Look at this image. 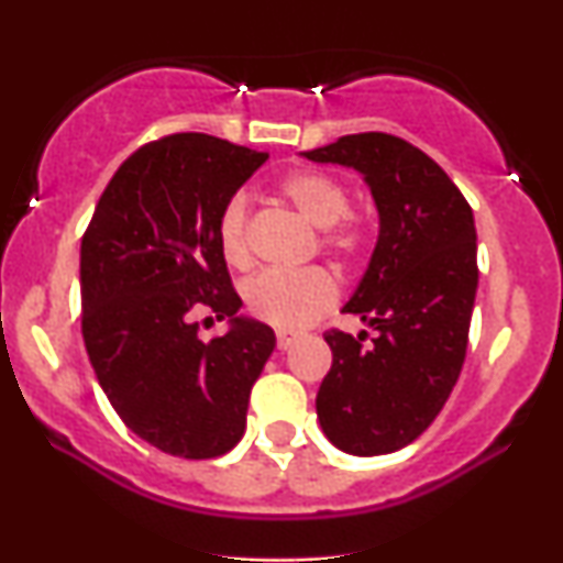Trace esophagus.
Listing matches in <instances>:
<instances>
[{
	"label": "esophagus",
	"instance_id": "34e87169",
	"mask_svg": "<svg viewBox=\"0 0 563 563\" xmlns=\"http://www.w3.org/2000/svg\"><path fill=\"white\" fill-rule=\"evenodd\" d=\"M296 344V333L290 331H277V349H288Z\"/></svg>",
	"mask_w": 563,
	"mask_h": 563
}]
</instances>
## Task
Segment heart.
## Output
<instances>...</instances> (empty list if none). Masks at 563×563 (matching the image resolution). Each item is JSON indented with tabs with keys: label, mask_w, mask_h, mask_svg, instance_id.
<instances>
[{
	"label": "heart",
	"mask_w": 563,
	"mask_h": 563,
	"mask_svg": "<svg viewBox=\"0 0 563 563\" xmlns=\"http://www.w3.org/2000/svg\"><path fill=\"white\" fill-rule=\"evenodd\" d=\"M280 196L294 206L309 224L320 228V249L341 262H354L365 254L371 230L349 211L346 187L331 174L301 169L280 183ZM222 256L232 267H249L254 262V245L249 230V200L232 196L217 222ZM245 309L256 320L299 331L309 322L331 312L339 301V283L325 267H309L301 273L264 269L243 286Z\"/></svg>",
	"instance_id": "heart-1"
}]
</instances>
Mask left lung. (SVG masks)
Segmentation results:
<instances>
[{"label": "left lung", "mask_w": 563, "mask_h": 563, "mask_svg": "<svg viewBox=\"0 0 563 563\" xmlns=\"http://www.w3.org/2000/svg\"><path fill=\"white\" fill-rule=\"evenodd\" d=\"M303 156L363 172L380 217L371 267L344 307L376 335L325 333L333 365L318 391L320 426L352 455L402 450L434 423L466 363L474 214L442 166L394 134H346Z\"/></svg>", "instance_id": "left-lung-1"}]
</instances>
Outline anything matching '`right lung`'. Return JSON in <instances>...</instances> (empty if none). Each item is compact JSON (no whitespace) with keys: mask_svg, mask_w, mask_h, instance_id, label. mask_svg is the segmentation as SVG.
Returning a JSON list of instances; mask_svg holds the SVG:
<instances>
[{"mask_svg":"<svg viewBox=\"0 0 563 563\" xmlns=\"http://www.w3.org/2000/svg\"><path fill=\"white\" fill-rule=\"evenodd\" d=\"M269 153L200 132L137 147L102 190L81 238V335L113 410L174 457L209 461L245 431L249 397L275 349L241 320L219 249L224 203ZM232 317L209 345L197 318Z\"/></svg>","mask_w":563,"mask_h":563,"instance_id":"1","label":"right lung"}]
</instances>
